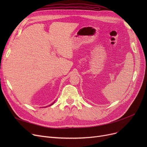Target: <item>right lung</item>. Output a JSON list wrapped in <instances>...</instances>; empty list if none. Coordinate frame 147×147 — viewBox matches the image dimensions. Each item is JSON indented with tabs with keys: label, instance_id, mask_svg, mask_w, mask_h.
<instances>
[{
	"label": "right lung",
	"instance_id": "obj_1",
	"mask_svg": "<svg viewBox=\"0 0 147 147\" xmlns=\"http://www.w3.org/2000/svg\"><path fill=\"white\" fill-rule=\"evenodd\" d=\"M51 104V105H52V104Z\"/></svg>",
	"mask_w": 147,
	"mask_h": 147
}]
</instances>
